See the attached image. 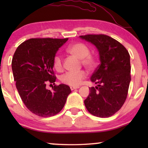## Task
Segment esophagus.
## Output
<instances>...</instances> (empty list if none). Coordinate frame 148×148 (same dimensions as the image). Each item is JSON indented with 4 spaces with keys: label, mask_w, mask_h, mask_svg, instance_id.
<instances>
[{
    "label": "esophagus",
    "mask_w": 148,
    "mask_h": 148,
    "mask_svg": "<svg viewBox=\"0 0 148 148\" xmlns=\"http://www.w3.org/2000/svg\"><path fill=\"white\" fill-rule=\"evenodd\" d=\"M78 88H79V86H71L70 87V89L71 90H75V89H78Z\"/></svg>",
    "instance_id": "34e87169"
}]
</instances>
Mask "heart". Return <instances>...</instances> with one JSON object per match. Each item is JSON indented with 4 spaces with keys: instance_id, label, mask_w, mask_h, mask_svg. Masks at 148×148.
Segmentation results:
<instances>
[{
    "instance_id": "b5f03b06",
    "label": "heart",
    "mask_w": 148,
    "mask_h": 148,
    "mask_svg": "<svg viewBox=\"0 0 148 148\" xmlns=\"http://www.w3.org/2000/svg\"><path fill=\"white\" fill-rule=\"evenodd\" d=\"M66 51L68 53L80 59L81 64L88 70L92 71L96 67L98 64L96 56L90 53V48L85 44L77 42L71 45ZM53 66L57 71H61L62 70V60L59 55L54 56ZM86 76L87 73L83 70L76 72H67L62 75L60 77V81L62 83L69 86H76L79 85Z\"/></svg>"
}]
</instances>
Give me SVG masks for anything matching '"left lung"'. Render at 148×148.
Wrapping results in <instances>:
<instances>
[{"label":"left lung","mask_w":148,"mask_h":148,"mask_svg":"<svg viewBox=\"0 0 148 148\" xmlns=\"http://www.w3.org/2000/svg\"><path fill=\"white\" fill-rule=\"evenodd\" d=\"M79 37L96 46L100 59L91 77L97 86L90 88L85 106L94 116L110 117L120 110L127 99L131 82L130 55L123 44L108 36L87 34Z\"/></svg>","instance_id":"obj_1"}]
</instances>
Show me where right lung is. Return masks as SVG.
<instances>
[{"label": "right lung", "mask_w": 148, "mask_h": 148, "mask_svg": "<svg viewBox=\"0 0 148 148\" xmlns=\"http://www.w3.org/2000/svg\"><path fill=\"white\" fill-rule=\"evenodd\" d=\"M67 40L31 38L20 44L14 53L11 65L16 88L28 110L39 116L58 114L71 92L65 84L55 85L53 71L54 56ZM47 83L55 85L52 90L46 89Z\"/></svg>", "instance_id": "add662e5"}]
</instances>
